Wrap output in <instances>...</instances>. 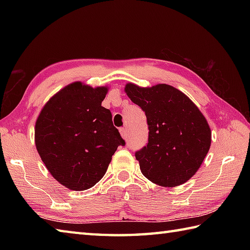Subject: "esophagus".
I'll use <instances>...</instances> for the list:
<instances>
[{"instance_id":"34e87169","label":"esophagus","mask_w":250,"mask_h":250,"mask_svg":"<svg viewBox=\"0 0 250 250\" xmlns=\"http://www.w3.org/2000/svg\"><path fill=\"white\" fill-rule=\"evenodd\" d=\"M120 134H121L122 137H124V139H126V137H128V131H126L125 128H121L120 129Z\"/></svg>"}]
</instances>
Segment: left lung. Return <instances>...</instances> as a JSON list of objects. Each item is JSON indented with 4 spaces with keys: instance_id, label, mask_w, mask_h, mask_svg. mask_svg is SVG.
I'll return each instance as SVG.
<instances>
[{
    "instance_id": "1",
    "label": "left lung",
    "mask_w": 250,
    "mask_h": 250,
    "mask_svg": "<svg viewBox=\"0 0 250 250\" xmlns=\"http://www.w3.org/2000/svg\"><path fill=\"white\" fill-rule=\"evenodd\" d=\"M125 91L145 111L148 143L135 152L143 175L162 187H176L193 176L209 150L207 120L187 95L167 83Z\"/></svg>"
}]
</instances>
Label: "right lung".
<instances>
[{"instance_id":"right-lung-1","label":"right lung","mask_w":250,"mask_h":250,"mask_svg":"<svg viewBox=\"0 0 250 250\" xmlns=\"http://www.w3.org/2000/svg\"><path fill=\"white\" fill-rule=\"evenodd\" d=\"M107 87L75 82L49 99L37 117L35 146L52 177L83 191L100 182L125 141L102 106Z\"/></svg>"}]
</instances>
